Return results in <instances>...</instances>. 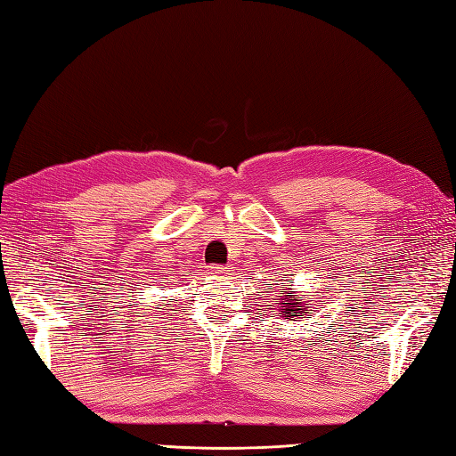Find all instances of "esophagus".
I'll list each match as a JSON object with an SVG mask.
<instances>
[{
    "label": "esophagus",
    "mask_w": 456,
    "mask_h": 456,
    "mask_svg": "<svg viewBox=\"0 0 456 456\" xmlns=\"http://www.w3.org/2000/svg\"><path fill=\"white\" fill-rule=\"evenodd\" d=\"M209 274H213V276H225V274H229V268L227 266H221V265H211L209 266Z\"/></svg>",
    "instance_id": "34e87169"
}]
</instances>
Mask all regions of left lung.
Segmentation results:
<instances>
[{"label":"left lung","mask_w":456,"mask_h":456,"mask_svg":"<svg viewBox=\"0 0 456 456\" xmlns=\"http://www.w3.org/2000/svg\"><path fill=\"white\" fill-rule=\"evenodd\" d=\"M289 282H294V280H289ZM288 302V305H282L284 309H282V315L286 317V319H289V317H297L296 314H299V309H304V305H302V302H299V299H292V302H289V299H286ZM307 305V304H305ZM304 314H307L305 309H304Z\"/></svg>","instance_id":"1"}]
</instances>
